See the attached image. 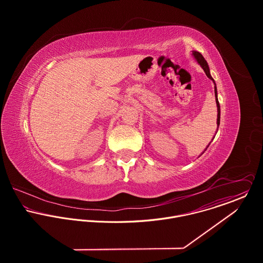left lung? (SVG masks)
Segmentation results:
<instances>
[{
  "label": "left lung",
  "mask_w": 263,
  "mask_h": 263,
  "mask_svg": "<svg viewBox=\"0 0 263 263\" xmlns=\"http://www.w3.org/2000/svg\"><path fill=\"white\" fill-rule=\"evenodd\" d=\"M192 55L193 58L195 59V61L199 64V66L203 69V71L205 72V75L208 76L215 84V97H216V103H217V108H218V118H217V124H218V128H219V125H220V118H221V109H220V103H219V100H218V91H217V85L215 83V80L213 79V77L211 76V72H210V68H209V65L206 63V61L204 60V58L202 57V54L198 51H195V50H192ZM218 132V130H217ZM214 139V138H213ZM210 146V144H209ZM208 146V147H209ZM206 147V149H208ZM205 149V150H206ZM204 150V151H205Z\"/></svg>",
  "instance_id": "left-lung-1"
}]
</instances>
